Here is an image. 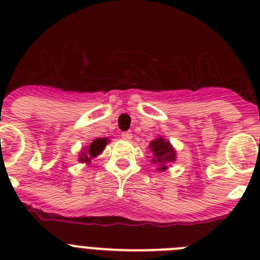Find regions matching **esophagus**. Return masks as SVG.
Wrapping results in <instances>:
<instances>
[{
	"mask_svg": "<svg viewBox=\"0 0 260 260\" xmlns=\"http://www.w3.org/2000/svg\"><path fill=\"white\" fill-rule=\"evenodd\" d=\"M121 138H122L123 140H132L133 139V134L130 132H125L121 134Z\"/></svg>",
	"mask_w": 260,
	"mask_h": 260,
	"instance_id": "34e87169",
	"label": "esophagus"
}]
</instances>
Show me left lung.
Masks as SVG:
<instances>
[{
  "label": "left lung",
  "instance_id": "1",
  "mask_svg": "<svg viewBox=\"0 0 260 260\" xmlns=\"http://www.w3.org/2000/svg\"><path fill=\"white\" fill-rule=\"evenodd\" d=\"M149 148L151 152L153 153V158H152V164L157 165V170L158 171H165L168 169V164L174 162L175 161V149L170 144V142L164 138L158 137L154 140L149 143Z\"/></svg>",
  "mask_w": 260,
  "mask_h": 260
}]
</instances>
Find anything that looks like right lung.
I'll use <instances>...</instances> for the list:
<instances>
[{"label": "right lung", "mask_w": 260, "mask_h": 260, "mask_svg": "<svg viewBox=\"0 0 260 260\" xmlns=\"http://www.w3.org/2000/svg\"><path fill=\"white\" fill-rule=\"evenodd\" d=\"M109 140L107 138H99V139H95L94 142L90 143V146L86 147V148L83 149L80 154V161L81 162H86L89 164L92 158L98 156V154H101L103 152V149L106 148L107 143Z\"/></svg>", "instance_id": "1"}]
</instances>
